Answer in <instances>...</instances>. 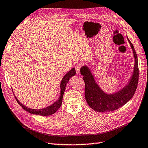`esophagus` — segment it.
Here are the masks:
<instances>
[{"instance_id":"1","label":"esophagus","mask_w":148,"mask_h":148,"mask_svg":"<svg viewBox=\"0 0 148 148\" xmlns=\"http://www.w3.org/2000/svg\"><path fill=\"white\" fill-rule=\"evenodd\" d=\"M75 69L76 71V73L77 74H80V64H77L75 66Z\"/></svg>"}]
</instances>
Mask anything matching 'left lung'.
I'll use <instances>...</instances> for the list:
<instances>
[{"label":"left lung","instance_id":"8db88e82","mask_svg":"<svg viewBox=\"0 0 148 148\" xmlns=\"http://www.w3.org/2000/svg\"><path fill=\"white\" fill-rule=\"evenodd\" d=\"M127 38L134 53V68L127 84L121 90L112 94L106 93L96 83L88 66L84 65L80 68V74L84 75L83 79L85 84V99L88 105L96 112H107L115 110L125 104L135 94L139 77L138 58L134 47L127 36Z\"/></svg>","mask_w":148,"mask_h":148}]
</instances>
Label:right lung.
<instances>
[{"label":"right lung","mask_w":148,"mask_h":148,"mask_svg":"<svg viewBox=\"0 0 148 148\" xmlns=\"http://www.w3.org/2000/svg\"><path fill=\"white\" fill-rule=\"evenodd\" d=\"M75 75V70L74 68L71 69L69 71H68V72L64 75V76L62 79L61 82H60V88L61 90H60V96H59V98L58 99V100L55 102L53 103H52V105L49 106L46 108H44L34 109V108H30L26 107L25 106L23 105V103L19 102V101L18 99V98L16 97L15 95L14 94L13 91V92L14 94V96H15V99H16V101L18 102L19 104L22 107H23L25 111L28 112L29 113H30L31 114H37V115H41V116L51 115V114H53L54 113H56L60 108V107H61L62 100H63V96L64 92L65 91L66 86V84L69 82L70 78Z\"/></svg>","instance_id":"right-lung-1"}]
</instances>
